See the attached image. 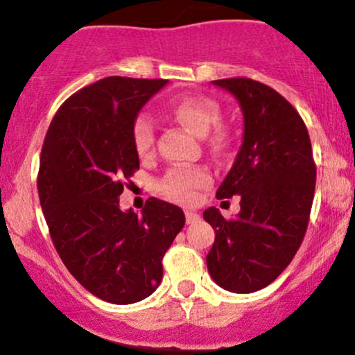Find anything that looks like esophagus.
Instances as JSON below:
<instances>
[{
    "instance_id": "34e87169",
    "label": "esophagus",
    "mask_w": 355,
    "mask_h": 355,
    "mask_svg": "<svg viewBox=\"0 0 355 355\" xmlns=\"http://www.w3.org/2000/svg\"><path fill=\"white\" fill-rule=\"evenodd\" d=\"M198 218H200V215L195 214V211H191V210H187V211H185V220H187V223H195Z\"/></svg>"
}]
</instances>
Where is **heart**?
Returning <instances> with one entry per match:
<instances>
[{"mask_svg": "<svg viewBox=\"0 0 355 355\" xmlns=\"http://www.w3.org/2000/svg\"><path fill=\"white\" fill-rule=\"evenodd\" d=\"M170 115L191 133L207 138V145L214 152H222L230 144V133L225 126L217 125L220 105L205 96H185L170 105ZM132 145L140 158L150 157L155 145V126L148 115H138L132 123ZM210 183L205 168H172L160 182V189L168 198L180 203H190L197 198V190Z\"/></svg>", "mask_w": 355, "mask_h": 355, "instance_id": "1", "label": "heart"}]
</instances>
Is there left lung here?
<instances>
[{"label": "left lung", "mask_w": 355, "mask_h": 355, "mask_svg": "<svg viewBox=\"0 0 355 355\" xmlns=\"http://www.w3.org/2000/svg\"><path fill=\"white\" fill-rule=\"evenodd\" d=\"M214 85L239 100L243 144L217 190L218 200L240 195L239 217L223 218L215 207L203 211L215 230L207 267L225 291L250 294L274 282L302 243L315 162L304 120L274 88L243 76Z\"/></svg>", "instance_id": "obj_1"}]
</instances>
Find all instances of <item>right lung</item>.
Instances as JSON below:
<instances>
[{
    "label": "right lung",
    "mask_w": 355,
    "mask_h": 355,
    "mask_svg": "<svg viewBox=\"0 0 355 355\" xmlns=\"http://www.w3.org/2000/svg\"><path fill=\"white\" fill-rule=\"evenodd\" d=\"M166 81L108 76L88 85L58 108L43 141L36 183L53 245L88 292L112 304L153 294L185 225L172 203L152 197L138 215L121 211L118 198L140 168L133 120Z\"/></svg>",
    "instance_id": "obj_1"
}]
</instances>
